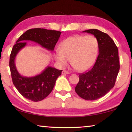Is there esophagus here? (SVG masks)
<instances>
[{
    "label": "esophagus",
    "instance_id": "obj_1",
    "mask_svg": "<svg viewBox=\"0 0 132 132\" xmlns=\"http://www.w3.org/2000/svg\"><path fill=\"white\" fill-rule=\"evenodd\" d=\"M69 71H66V70H63V71H62V74H69Z\"/></svg>",
    "mask_w": 132,
    "mask_h": 132
}]
</instances>
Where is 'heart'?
Wrapping results in <instances>:
<instances>
[{"mask_svg": "<svg viewBox=\"0 0 132 132\" xmlns=\"http://www.w3.org/2000/svg\"><path fill=\"white\" fill-rule=\"evenodd\" d=\"M55 57L61 66L69 61L76 70L85 71L93 65L97 58L98 42L93 35H73L62 41Z\"/></svg>", "mask_w": 132, "mask_h": 132, "instance_id": "1", "label": "heart"}]
</instances>
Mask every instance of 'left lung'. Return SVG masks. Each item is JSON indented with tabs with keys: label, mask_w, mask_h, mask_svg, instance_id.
Listing matches in <instances>:
<instances>
[{
	"label": "left lung",
	"mask_w": 132,
	"mask_h": 132,
	"mask_svg": "<svg viewBox=\"0 0 132 132\" xmlns=\"http://www.w3.org/2000/svg\"><path fill=\"white\" fill-rule=\"evenodd\" d=\"M83 32L93 34L97 38L99 55L93 68L80 74L75 91L81 98L91 101L103 97L114 87L120 64L118 49L108 34L97 29Z\"/></svg>",
	"instance_id": "8db88e82"
}]
</instances>
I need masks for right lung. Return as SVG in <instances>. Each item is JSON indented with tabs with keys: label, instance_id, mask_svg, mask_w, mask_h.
<instances>
[{
	"label": "right lung",
	"instance_id": "add662e5",
	"mask_svg": "<svg viewBox=\"0 0 132 132\" xmlns=\"http://www.w3.org/2000/svg\"><path fill=\"white\" fill-rule=\"evenodd\" d=\"M61 31L45 28H32L22 34L16 41L11 52L9 66L13 84L19 92L27 99L37 102L44 100L52 91L62 70L47 66L39 75L33 77H24L18 72L15 58L22 48L25 47L26 41L37 42L42 47L53 51L61 34Z\"/></svg>",
	"mask_w": 132,
	"mask_h": 132
}]
</instances>
